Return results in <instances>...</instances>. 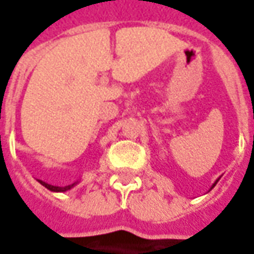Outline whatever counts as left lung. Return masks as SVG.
I'll return each instance as SVG.
<instances>
[{
	"instance_id": "1",
	"label": "left lung",
	"mask_w": 254,
	"mask_h": 254,
	"mask_svg": "<svg viewBox=\"0 0 254 254\" xmlns=\"http://www.w3.org/2000/svg\"><path fill=\"white\" fill-rule=\"evenodd\" d=\"M219 179H220V178H217L216 181H215V183H213V185L210 186V190H212V189H213V188H215V186H216V183H217V182H219Z\"/></svg>"
}]
</instances>
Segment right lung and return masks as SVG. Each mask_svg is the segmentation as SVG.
<instances>
[{"label":"right lung","mask_w":254,"mask_h":254,"mask_svg":"<svg viewBox=\"0 0 254 254\" xmlns=\"http://www.w3.org/2000/svg\"><path fill=\"white\" fill-rule=\"evenodd\" d=\"M38 182H39L42 186H45V188L48 189V190H50V191H55V193H64V191H68V190H71L72 188H75V186L79 183V181H76V182H73L72 185H68V186H53V185H49V183L41 181V179H38Z\"/></svg>","instance_id":"right-lung-1"}]
</instances>
